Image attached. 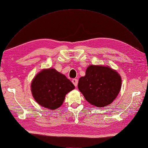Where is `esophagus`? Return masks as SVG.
<instances>
[{"label": "esophagus", "instance_id": "34e87169", "mask_svg": "<svg viewBox=\"0 0 148 148\" xmlns=\"http://www.w3.org/2000/svg\"><path fill=\"white\" fill-rule=\"evenodd\" d=\"M72 82H73V83L74 85L75 86H77V85L78 81H77V80L76 79H73L72 80Z\"/></svg>", "mask_w": 148, "mask_h": 148}]
</instances>
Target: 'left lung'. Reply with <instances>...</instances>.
I'll return each mask as SVG.
<instances>
[{
  "label": "left lung",
  "mask_w": 148,
  "mask_h": 148,
  "mask_svg": "<svg viewBox=\"0 0 148 148\" xmlns=\"http://www.w3.org/2000/svg\"><path fill=\"white\" fill-rule=\"evenodd\" d=\"M120 75L108 66L90 65L79 80L78 88L90 104L97 107L110 105L121 88Z\"/></svg>",
  "instance_id": "left-lung-1"
}]
</instances>
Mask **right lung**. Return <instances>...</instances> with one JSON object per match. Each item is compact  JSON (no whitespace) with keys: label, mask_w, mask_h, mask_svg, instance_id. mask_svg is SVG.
<instances>
[{"label":"right lung","mask_w":148,"mask_h":148,"mask_svg":"<svg viewBox=\"0 0 148 148\" xmlns=\"http://www.w3.org/2000/svg\"><path fill=\"white\" fill-rule=\"evenodd\" d=\"M75 86L66 77L55 69L42 71L31 83L33 97L40 105L50 110L59 108L66 94Z\"/></svg>","instance_id":"right-lung-1"}]
</instances>
